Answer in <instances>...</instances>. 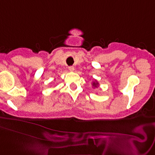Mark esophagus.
I'll return each instance as SVG.
<instances>
[{
  "instance_id": "1",
  "label": "esophagus",
  "mask_w": 155,
  "mask_h": 155,
  "mask_svg": "<svg viewBox=\"0 0 155 155\" xmlns=\"http://www.w3.org/2000/svg\"><path fill=\"white\" fill-rule=\"evenodd\" d=\"M69 70L70 71H74V67H72V66H71V67H69Z\"/></svg>"
}]
</instances>
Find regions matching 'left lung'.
Listing matches in <instances>:
<instances>
[{
  "mask_svg": "<svg viewBox=\"0 0 155 155\" xmlns=\"http://www.w3.org/2000/svg\"><path fill=\"white\" fill-rule=\"evenodd\" d=\"M92 85H93V86H94V87L97 88V87H98V82H97L96 81H95L93 82Z\"/></svg>",
  "mask_w": 155,
  "mask_h": 155,
  "instance_id": "8db88e82",
  "label": "left lung"
}]
</instances>
